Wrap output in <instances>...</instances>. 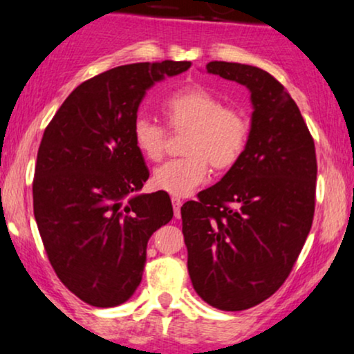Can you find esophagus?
Masks as SVG:
<instances>
[{
    "instance_id": "34e87169",
    "label": "esophagus",
    "mask_w": 354,
    "mask_h": 354,
    "mask_svg": "<svg viewBox=\"0 0 354 354\" xmlns=\"http://www.w3.org/2000/svg\"><path fill=\"white\" fill-rule=\"evenodd\" d=\"M171 203H173V208H174V216H176V218H180V214H181V205H183V200H181V198H178V196H173V198H171Z\"/></svg>"
}]
</instances>
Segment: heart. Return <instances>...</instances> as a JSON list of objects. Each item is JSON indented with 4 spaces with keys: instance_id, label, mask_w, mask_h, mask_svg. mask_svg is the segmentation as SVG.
Masks as SVG:
<instances>
[{
    "instance_id": "b5f03b06",
    "label": "heart",
    "mask_w": 354,
    "mask_h": 354,
    "mask_svg": "<svg viewBox=\"0 0 354 354\" xmlns=\"http://www.w3.org/2000/svg\"><path fill=\"white\" fill-rule=\"evenodd\" d=\"M169 129L186 131L183 153L153 174L154 188L174 196H186L208 180L211 167L226 171L238 163L250 140V121L241 109L225 106L216 95L201 86L185 88L163 101ZM133 143L148 161H160L166 149V129L148 118H136Z\"/></svg>"
}]
</instances>
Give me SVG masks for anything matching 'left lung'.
<instances>
[{
  "label": "left lung",
  "instance_id": "1",
  "mask_svg": "<svg viewBox=\"0 0 354 354\" xmlns=\"http://www.w3.org/2000/svg\"><path fill=\"white\" fill-rule=\"evenodd\" d=\"M206 70L245 84L254 111L238 163L181 206L188 273L203 301L243 311L279 290L310 234L315 141L290 93L268 71L226 61Z\"/></svg>",
  "mask_w": 354,
  "mask_h": 354
}]
</instances>
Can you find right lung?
<instances>
[{
  "mask_svg": "<svg viewBox=\"0 0 354 354\" xmlns=\"http://www.w3.org/2000/svg\"><path fill=\"white\" fill-rule=\"evenodd\" d=\"M189 61L135 63L81 83L44 129L33 180L35 219L61 283L111 308L140 286L148 239L171 221L166 191L136 194L149 178L133 143L146 89Z\"/></svg>",
  "mask_w": 354,
  "mask_h": 354,
  "instance_id": "1",
  "label": "right lung"
}]
</instances>
